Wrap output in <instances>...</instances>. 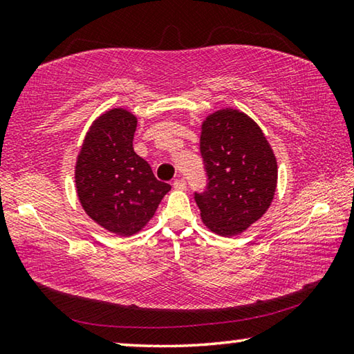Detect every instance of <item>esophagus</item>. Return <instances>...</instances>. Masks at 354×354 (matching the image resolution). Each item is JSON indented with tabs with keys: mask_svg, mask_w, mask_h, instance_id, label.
I'll return each instance as SVG.
<instances>
[{
	"mask_svg": "<svg viewBox=\"0 0 354 354\" xmlns=\"http://www.w3.org/2000/svg\"><path fill=\"white\" fill-rule=\"evenodd\" d=\"M185 185H187V184H185L183 178H178V179H175V181H173V187L178 189V190H184Z\"/></svg>",
	"mask_w": 354,
	"mask_h": 354,
	"instance_id": "1",
	"label": "esophagus"
}]
</instances>
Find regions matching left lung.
Returning a JSON list of instances; mask_svg holds the SVG:
<instances>
[{
	"label": "left lung",
	"mask_w": 354,
	"mask_h": 354,
	"mask_svg": "<svg viewBox=\"0 0 354 354\" xmlns=\"http://www.w3.org/2000/svg\"><path fill=\"white\" fill-rule=\"evenodd\" d=\"M200 151L207 185L195 201L203 223L218 236L241 234L273 201L278 164L270 143L247 113L221 109L203 122Z\"/></svg>",
	"instance_id": "left-lung-1"
}]
</instances>
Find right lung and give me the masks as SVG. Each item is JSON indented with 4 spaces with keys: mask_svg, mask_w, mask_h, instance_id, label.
I'll list each match as a JSON object with an SVG mask.
<instances>
[{
    "mask_svg": "<svg viewBox=\"0 0 354 354\" xmlns=\"http://www.w3.org/2000/svg\"><path fill=\"white\" fill-rule=\"evenodd\" d=\"M134 113L115 107L95 120L75 167L77 198L86 214L113 234L129 237L145 226L171 187L154 178L136 154Z\"/></svg>",
    "mask_w": 354,
    "mask_h": 354,
    "instance_id": "obj_1",
    "label": "right lung"
}]
</instances>
